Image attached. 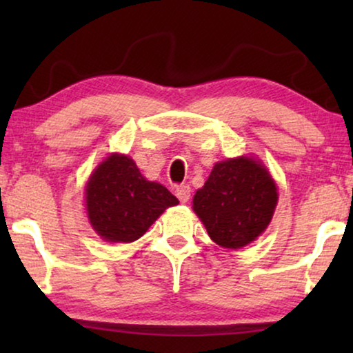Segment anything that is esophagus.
<instances>
[{
	"mask_svg": "<svg viewBox=\"0 0 353 353\" xmlns=\"http://www.w3.org/2000/svg\"><path fill=\"white\" fill-rule=\"evenodd\" d=\"M175 194H176L178 199H180V202H183V204H185V202L190 201V197H191V188L188 186V185L176 186Z\"/></svg>",
	"mask_w": 353,
	"mask_h": 353,
	"instance_id": "obj_1",
	"label": "esophagus"
}]
</instances>
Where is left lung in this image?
Returning <instances> with one entry per match:
<instances>
[{
    "mask_svg": "<svg viewBox=\"0 0 353 353\" xmlns=\"http://www.w3.org/2000/svg\"><path fill=\"white\" fill-rule=\"evenodd\" d=\"M276 183L254 157L216 162L192 199V210L210 239L225 249H241L267 230L278 204Z\"/></svg>",
    "mask_w": 353,
    "mask_h": 353,
    "instance_id": "left-lung-1",
    "label": "left lung"
}]
</instances>
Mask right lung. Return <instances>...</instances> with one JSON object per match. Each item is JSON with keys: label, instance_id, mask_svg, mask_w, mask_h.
<instances>
[{"label": "right lung", "instance_id": "1", "mask_svg": "<svg viewBox=\"0 0 353 353\" xmlns=\"http://www.w3.org/2000/svg\"><path fill=\"white\" fill-rule=\"evenodd\" d=\"M86 214L108 243H133L178 199L161 183L141 175L132 157L110 154L91 173L85 190Z\"/></svg>", "mask_w": 353, "mask_h": 353}]
</instances>
